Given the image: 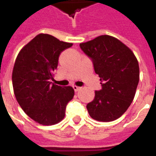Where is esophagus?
Instances as JSON below:
<instances>
[{"mask_svg":"<svg viewBox=\"0 0 156 156\" xmlns=\"http://www.w3.org/2000/svg\"><path fill=\"white\" fill-rule=\"evenodd\" d=\"M73 90H74V91H78L79 90H81V87H77V86H73Z\"/></svg>","mask_w":156,"mask_h":156,"instance_id":"34e87169","label":"esophagus"}]
</instances>
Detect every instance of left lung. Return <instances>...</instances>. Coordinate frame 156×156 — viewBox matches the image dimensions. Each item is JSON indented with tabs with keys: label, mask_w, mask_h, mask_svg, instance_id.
<instances>
[{
	"label": "left lung",
	"mask_w": 156,
	"mask_h": 156,
	"mask_svg": "<svg viewBox=\"0 0 156 156\" xmlns=\"http://www.w3.org/2000/svg\"><path fill=\"white\" fill-rule=\"evenodd\" d=\"M79 46L91 59L102 87L87 105L89 115L101 122L115 120L133 101L139 82L138 61L128 46L111 36H99Z\"/></svg>",
	"instance_id": "obj_1"
}]
</instances>
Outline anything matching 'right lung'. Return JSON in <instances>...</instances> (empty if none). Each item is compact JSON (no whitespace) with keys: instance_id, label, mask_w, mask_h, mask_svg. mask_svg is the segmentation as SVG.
<instances>
[{"instance_id":"right-lung-1","label":"right lung","mask_w":156,"mask_h":156,"mask_svg":"<svg viewBox=\"0 0 156 156\" xmlns=\"http://www.w3.org/2000/svg\"><path fill=\"white\" fill-rule=\"evenodd\" d=\"M72 46L40 33L23 47L15 59L12 73L15 96L26 115L40 124L60 122L66 105L74 96L72 87H63L50 82L60 53Z\"/></svg>"}]
</instances>
